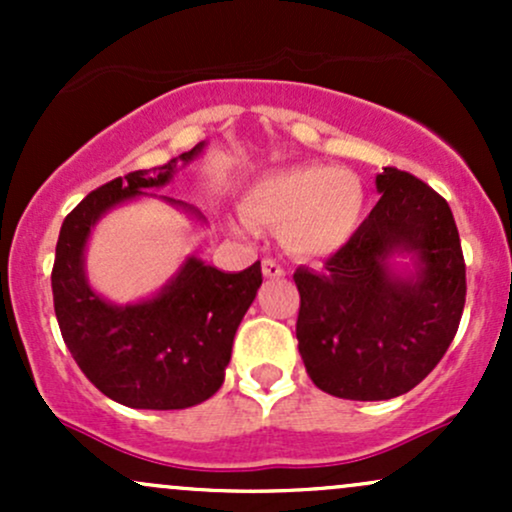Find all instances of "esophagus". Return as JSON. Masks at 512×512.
Listing matches in <instances>:
<instances>
[{
  "instance_id": "obj_1",
  "label": "esophagus",
  "mask_w": 512,
  "mask_h": 512,
  "mask_svg": "<svg viewBox=\"0 0 512 512\" xmlns=\"http://www.w3.org/2000/svg\"><path fill=\"white\" fill-rule=\"evenodd\" d=\"M262 274L267 276V279H279V276L286 274L284 264L276 262V260H264L262 262Z\"/></svg>"
}]
</instances>
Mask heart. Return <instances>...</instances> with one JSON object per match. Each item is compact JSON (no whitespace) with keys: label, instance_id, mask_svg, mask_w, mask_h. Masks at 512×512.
<instances>
[{"label":"heart","instance_id":"obj_1","mask_svg":"<svg viewBox=\"0 0 512 512\" xmlns=\"http://www.w3.org/2000/svg\"><path fill=\"white\" fill-rule=\"evenodd\" d=\"M363 209L361 180L322 163L276 170L243 199L245 221L281 228V245L301 260L342 250L361 226Z\"/></svg>","mask_w":512,"mask_h":512}]
</instances>
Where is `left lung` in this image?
I'll list each match as a JSON object with an SVG mask.
<instances>
[{
  "label": "left lung",
  "mask_w": 512,
  "mask_h": 512,
  "mask_svg": "<svg viewBox=\"0 0 512 512\" xmlns=\"http://www.w3.org/2000/svg\"><path fill=\"white\" fill-rule=\"evenodd\" d=\"M375 185L383 197L354 238L320 269L293 274L305 370L322 392L356 402L392 399L419 385L455 339L467 296L448 202L392 166ZM404 251L417 260L411 277L389 267V257Z\"/></svg>",
  "instance_id": "1"
}]
</instances>
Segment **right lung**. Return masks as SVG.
Listing matches in <instances>:
<instances>
[{"mask_svg": "<svg viewBox=\"0 0 512 512\" xmlns=\"http://www.w3.org/2000/svg\"><path fill=\"white\" fill-rule=\"evenodd\" d=\"M202 146L170 158L166 166L105 182L67 214L57 240L52 298L64 344L105 397L132 409H187L214 395L240 320L262 284L260 262L228 274L187 257L149 301L115 305L88 286L84 248L96 221L115 204L166 185Z\"/></svg>", "mask_w": 512, "mask_h": 512, "instance_id": "1", "label": "right lung"}]
</instances>
